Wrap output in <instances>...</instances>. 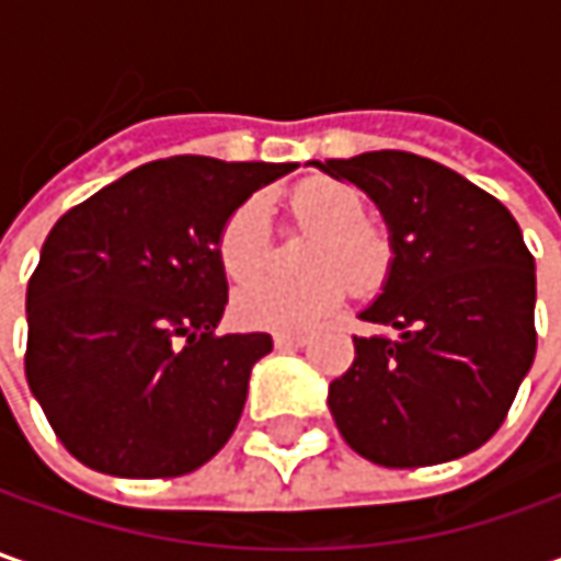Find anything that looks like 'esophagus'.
<instances>
[{
  "instance_id": "1",
  "label": "esophagus",
  "mask_w": 561,
  "mask_h": 561,
  "mask_svg": "<svg viewBox=\"0 0 561 561\" xmlns=\"http://www.w3.org/2000/svg\"><path fill=\"white\" fill-rule=\"evenodd\" d=\"M309 343V336L306 334H277L274 336V346L277 350H299V346H306Z\"/></svg>"
}]
</instances>
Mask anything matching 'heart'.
<instances>
[{
	"mask_svg": "<svg viewBox=\"0 0 561 561\" xmlns=\"http://www.w3.org/2000/svg\"><path fill=\"white\" fill-rule=\"evenodd\" d=\"M287 208L296 225L314 230L306 255V268L312 271L302 277L259 274L237 290L233 314L255 331L312 328L343 302L346 284L356 293L377 290L393 259L387 233L365 221V199L350 184L328 178L306 181L293 186ZM215 252L230 280H243L265 262L268 225L259 199H247L227 215Z\"/></svg>",
	"mask_w": 561,
	"mask_h": 561,
	"instance_id": "b5f03b06",
	"label": "heart"
}]
</instances>
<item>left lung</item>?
I'll return each mask as SVG.
<instances>
[{"mask_svg": "<svg viewBox=\"0 0 561 561\" xmlns=\"http://www.w3.org/2000/svg\"><path fill=\"white\" fill-rule=\"evenodd\" d=\"M365 190L390 227L393 262L328 393L343 440L383 468H421L484 446L537 353L534 255L500 199L399 149L312 162Z\"/></svg>", "mask_w": 561, "mask_h": 561, "instance_id": "obj_1", "label": "left lung"}]
</instances>
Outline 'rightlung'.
Listing matches in <instances>:
<instances>
[{
	"label": "right lung",
	"instance_id": "add662e5",
	"mask_svg": "<svg viewBox=\"0 0 561 561\" xmlns=\"http://www.w3.org/2000/svg\"><path fill=\"white\" fill-rule=\"evenodd\" d=\"M293 168L159 159L55 221L27 284L24 371L77 462L181 478L230 440L271 336L215 334L227 306L215 240Z\"/></svg>",
	"mask_w": 561,
	"mask_h": 561
}]
</instances>
